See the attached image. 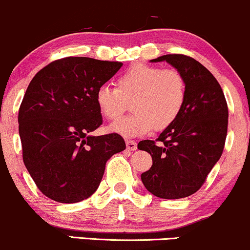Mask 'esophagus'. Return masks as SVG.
I'll return each mask as SVG.
<instances>
[{
	"mask_svg": "<svg viewBox=\"0 0 250 250\" xmlns=\"http://www.w3.org/2000/svg\"><path fill=\"white\" fill-rule=\"evenodd\" d=\"M126 148L128 151H134L137 148V143L133 140H126Z\"/></svg>",
	"mask_w": 250,
	"mask_h": 250,
	"instance_id": "esophagus-1",
	"label": "esophagus"
}]
</instances>
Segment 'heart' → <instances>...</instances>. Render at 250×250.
I'll use <instances>...</instances> for the list:
<instances>
[{
  "mask_svg": "<svg viewBox=\"0 0 250 250\" xmlns=\"http://www.w3.org/2000/svg\"><path fill=\"white\" fill-rule=\"evenodd\" d=\"M95 104L107 120H116L133 100V115L117 121L110 131L124 137L164 130L176 122L187 99L186 79L177 69L132 64L117 79V87L102 85L95 91Z\"/></svg>",
  "mask_w": 250,
  "mask_h": 250,
  "instance_id": "b5f03b06",
  "label": "heart"
}]
</instances>
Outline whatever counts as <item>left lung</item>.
I'll use <instances>...</instances> for the list:
<instances>
[{
    "mask_svg": "<svg viewBox=\"0 0 250 250\" xmlns=\"http://www.w3.org/2000/svg\"><path fill=\"white\" fill-rule=\"evenodd\" d=\"M161 61L182 73L187 99L176 122L156 142H139V150L152 157V167L140 177L152 195L177 200L197 191L221 158L228 130V106L218 81L195 59L167 54L151 62Z\"/></svg>",
    "mask_w": 250,
    "mask_h": 250,
    "instance_id": "8db88e82",
    "label": "left lung"
}]
</instances>
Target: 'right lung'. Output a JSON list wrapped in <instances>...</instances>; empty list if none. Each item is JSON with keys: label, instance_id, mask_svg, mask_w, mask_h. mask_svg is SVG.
<instances>
[{"label": "right lung", "instance_id": "right-lung-1", "mask_svg": "<svg viewBox=\"0 0 250 250\" xmlns=\"http://www.w3.org/2000/svg\"><path fill=\"white\" fill-rule=\"evenodd\" d=\"M123 66L118 61L68 57L30 81L19 110L23 163L36 187L59 203H77L95 192L106 162L125 150L118 133L91 136L103 124L95 91Z\"/></svg>", "mask_w": 250, "mask_h": 250}]
</instances>
